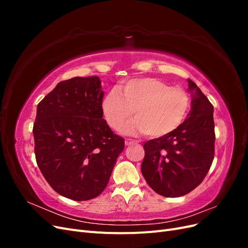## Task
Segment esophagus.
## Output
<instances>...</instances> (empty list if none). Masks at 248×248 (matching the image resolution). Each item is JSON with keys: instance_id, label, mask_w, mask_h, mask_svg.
Instances as JSON below:
<instances>
[{"instance_id": "1", "label": "esophagus", "mask_w": 248, "mask_h": 248, "mask_svg": "<svg viewBox=\"0 0 248 248\" xmlns=\"http://www.w3.org/2000/svg\"><path fill=\"white\" fill-rule=\"evenodd\" d=\"M137 142H139L138 140H131V139H127L125 140V145L126 146H130L132 144H137Z\"/></svg>"}]
</instances>
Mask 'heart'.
<instances>
[{"mask_svg": "<svg viewBox=\"0 0 248 248\" xmlns=\"http://www.w3.org/2000/svg\"><path fill=\"white\" fill-rule=\"evenodd\" d=\"M101 108L112 129L125 126L129 134L145 132L148 137L161 138L183 124L190 108V97L181 87H170L154 78H133L104 96Z\"/></svg>", "mask_w": 248, "mask_h": 248, "instance_id": "obj_1", "label": "heart"}]
</instances>
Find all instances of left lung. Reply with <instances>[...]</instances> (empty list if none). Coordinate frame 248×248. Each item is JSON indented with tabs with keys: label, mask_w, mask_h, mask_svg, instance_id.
Masks as SVG:
<instances>
[{
	"label": "left lung",
	"mask_w": 248,
	"mask_h": 248,
	"mask_svg": "<svg viewBox=\"0 0 248 248\" xmlns=\"http://www.w3.org/2000/svg\"><path fill=\"white\" fill-rule=\"evenodd\" d=\"M191 109L183 124L168 136L145 142L141 172L162 197L177 198L198 187L214 158L213 106L188 79Z\"/></svg>",
	"instance_id": "obj_1"
}]
</instances>
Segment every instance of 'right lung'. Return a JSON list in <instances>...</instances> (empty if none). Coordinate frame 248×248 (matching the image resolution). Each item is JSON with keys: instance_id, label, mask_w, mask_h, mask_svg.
Segmentation results:
<instances>
[{"instance_id": "1", "label": "right lung", "mask_w": 248, "mask_h": 248, "mask_svg": "<svg viewBox=\"0 0 248 248\" xmlns=\"http://www.w3.org/2000/svg\"><path fill=\"white\" fill-rule=\"evenodd\" d=\"M103 94L98 77H78L60 81L37 107L36 162L51 188L73 201L98 197L124 150L102 118Z\"/></svg>"}]
</instances>
